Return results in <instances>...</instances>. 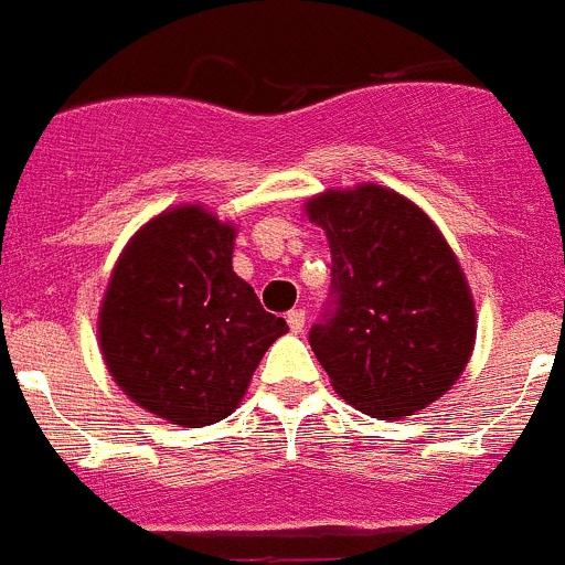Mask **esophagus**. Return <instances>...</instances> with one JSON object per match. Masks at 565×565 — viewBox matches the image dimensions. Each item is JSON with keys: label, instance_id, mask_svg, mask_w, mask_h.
<instances>
[{"label": "esophagus", "instance_id": "1", "mask_svg": "<svg viewBox=\"0 0 565 565\" xmlns=\"http://www.w3.org/2000/svg\"><path fill=\"white\" fill-rule=\"evenodd\" d=\"M286 322H288V328H291V333H302V328H305V310L302 308L291 310V313H288V317H286Z\"/></svg>", "mask_w": 565, "mask_h": 565}]
</instances>
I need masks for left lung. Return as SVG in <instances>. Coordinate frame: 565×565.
<instances>
[{"label": "left lung", "mask_w": 565, "mask_h": 565, "mask_svg": "<svg viewBox=\"0 0 565 565\" xmlns=\"http://www.w3.org/2000/svg\"><path fill=\"white\" fill-rule=\"evenodd\" d=\"M333 257L310 347L359 412L401 420L457 384L476 341L468 279L443 232L395 190L359 184L305 204Z\"/></svg>", "instance_id": "left-lung-1"}]
</instances>
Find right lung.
<instances>
[{
  "instance_id": "obj_1",
  "label": "right lung",
  "mask_w": 565,
  "mask_h": 565,
  "mask_svg": "<svg viewBox=\"0 0 565 565\" xmlns=\"http://www.w3.org/2000/svg\"><path fill=\"white\" fill-rule=\"evenodd\" d=\"M235 235L204 206H173L128 241L103 297L108 372L137 406L175 426L230 417L268 347L288 333L232 271Z\"/></svg>"
}]
</instances>
